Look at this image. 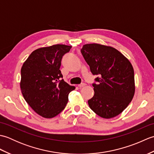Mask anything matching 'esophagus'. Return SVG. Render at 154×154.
Segmentation results:
<instances>
[{"mask_svg": "<svg viewBox=\"0 0 154 154\" xmlns=\"http://www.w3.org/2000/svg\"><path fill=\"white\" fill-rule=\"evenodd\" d=\"M85 85H86V84H85V83H81V84L79 85H78V87H79V89H81V88H82V87H85Z\"/></svg>", "mask_w": 154, "mask_h": 154, "instance_id": "esophagus-1", "label": "esophagus"}]
</instances>
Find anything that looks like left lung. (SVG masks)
<instances>
[{"mask_svg":"<svg viewBox=\"0 0 154 154\" xmlns=\"http://www.w3.org/2000/svg\"><path fill=\"white\" fill-rule=\"evenodd\" d=\"M81 52L93 75L94 94L88 104L94 113L109 119L123 112L135 93L134 72L130 61L113 47L100 44L83 45Z\"/></svg>","mask_w":154,"mask_h":154,"instance_id":"obj_1","label":"left lung"}]
</instances>
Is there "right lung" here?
Instances as JSON below:
<instances>
[{"instance_id":"obj_1","label":"right lung","mask_w":154,"mask_h":154,"mask_svg":"<svg viewBox=\"0 0 154 154\" xmlns=\"http://www.w3.org/2000/svg\"><path fill=\"white\" fill-rule=\"evenodd\" d=\"M71 48L56 44L38 48L22 65L20 83L22 95L34 111L45 119L60 114L67 105L69 93L75 89L60 80L61 58Z\"/></svg>"}]
</instances>
